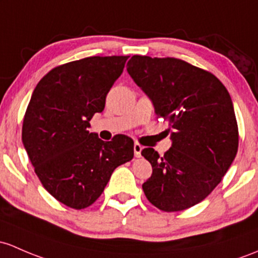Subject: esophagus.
<instances>
[{
	"label": "esophagus",
	"instance_id": "34e87169",
	"mask_svg": "<svg viewBox=\"0 0 258 258\" xmlns=\"http://www.w3.org/2000/svg\"><path fill=\"white\" fill-rule=\"evenodd\" d=\"M142 150H143V147L140 145V143H135V146H134V152H135V156H136L137 158H140V157H141V153H142Z\"/></svg>",
	"mask_w": 258,
	"mask_h": 258
}]
</instances>
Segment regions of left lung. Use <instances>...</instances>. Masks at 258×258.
Here are the masks:
<instances>
[{
	"instance_id": "1",
	"label": "left lung",
	"mask_w": 258,
	"mask_h": 258,
	"mask_svg": "<svg viewBox=\"0 0 258 258\" xmlns=\"http://www.w3.org/2000/svg\"><path fill=\"white\" fill-rule=\"evenodd\" d=\"M127 72L172 128L163 157L153 148L142 151L153 169L143 191L161 210H185L215 189L236 157L231 97L215 75L180 59L134 55Z\"/></svg>"
}]
</instances>
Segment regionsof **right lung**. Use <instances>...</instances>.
<instances>
[{
    "label": "right lung",
    "instance_id": "1",
    "mask_svg": "<svg viewBox=\"0 0 258 258\" xmlns=\"http://www.w3.org/2000/svg\"><path fill=\"white\" fill-rule=\"evenodd\" d=\"M128 56H89L51 69L37 84L24 115L22 142L40 183L73 209L96 202L118 165L134 158V141L104 142L90 134Z\"/></svg>",
    "mask_w": 258,
    "mask_h": 258
}]
</instances>
